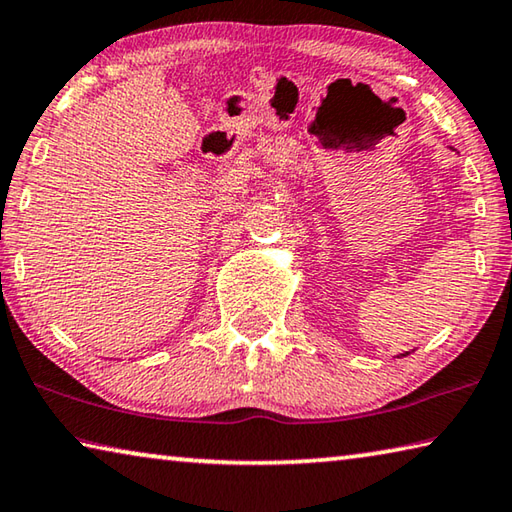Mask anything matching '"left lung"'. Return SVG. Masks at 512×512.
Returning <instances> with one entry per match:
<instances>
[{"label": "left lung", "instance_id": "1", "mask_svg": "<svg viewBox=\"0 0 512 512\" xmlns=\"http://www.w3.org/2000/svg\"><path fill=\"white\" fill-rule=\"evenodd\" d=\"M406 354H409V352H404V354H400V357H406Z\"/></svg>", "mask_w": 512, "mask_h": 512}]
</instances>
